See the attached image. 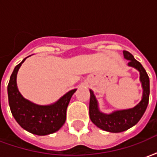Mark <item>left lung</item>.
I'll return each mask as SVG.
<instances>
[{
    "instance_id": "left-lung-1",
    "label": "left lung",
    "mask_w": 157,
    "mask_h": 157,
    "mask_svg": "<svg viewBox=\"0 0 157 157\" xmlns=\"http://www.w3.org/2000/svg\"><path fill=\"white\" fill-rule=\"evenodd\" d=\"M125 59L128 60V65L136 69L140 72V82L141 83L142 98L139 103L134 108L120 109L113 111L110 113H105L100 111L98 99L92 90L90 89V103L89 116L94 124L105 131L111 133H119L127 130L135 126L145 113L148 106L150 96V79L144 67L134 56L128 51H123Z\"/></svg>"
}]
</instances>
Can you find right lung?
<instances>
[{"instance_id":"right-lung-1","label":"right lung","mask_w":157,"mask_h":157,"mask_svg":"<svg viewBox=\"0 0 157 157\" xmlns=\"http://www.w3.org/2000/svg\"><path fill=\"white\" fill-rule=\"evenodd\" d=\"M28 57L16 66L10 77L7 86L10 109L16 121L27 131L37 135L53 134L65 124L66 109L76 89L66 92L56 102L48 105H39L23 98L17 87V76L21 65Z\"/></svg>"}]
</instances>
